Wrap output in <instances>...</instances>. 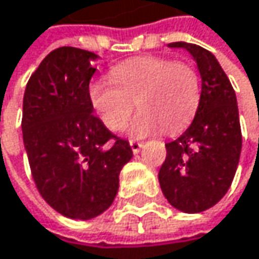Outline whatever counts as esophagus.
Returning <instances> with one entry per match:
<instances>
[{"label":"esophagus","mask_w":259,"mask_h":259,"mask_svg":"<svg viewBox=\"0 0 259 259\" xmlns=\"http://www.w3.org/2000/svg\"><path fill=\"white\" fill-rule=\"evenodd\" d=\"M130 147H132V151L135 154H138L142 148V142H136V141H130Z\"/></svg>","instance_id":"esophagus-1"}]
</instances>
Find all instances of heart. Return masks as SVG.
<instances>
[{"mask_svg":"<svg viewBox=\"0 0 259 259\" xmlns=\"http://www.w3.org/2000/svg\"><path fill=\"white\" fill-rule=\"evenodd\" d=\"M90 102L102 123L121 130L136 106L141 112L129 124L132 138H145L162 126L176 132L193 117L199 103V79L184 63L162 57H142L117 64L111 76L91 80Z\"/></svg>","mask_w":259,"mask_h":259,"instance_id":"b5f03b06","label":"heart"}]
</instances>
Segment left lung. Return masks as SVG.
I'll list each match as a JSON object with an SVG mask.
<instances>
[{
	"instance_id": "8db88e82",
	"label": "left lung",
	"mask_w": 259,
	"mask_h": 259,
	"mask_svg": "<svg viewBox=\"0 0 259 259\" xmlns=\"http://www.w3.org/2000/svg\"><path fill=\"white\" fill-rule=\"evenodd\" d=\"M186 49L201 76L199 105L192 124L176 141L165 144L166 159L159 171L168 202L183 213H201L216 205L233 183L240 153L241 129L233 85L216 57L193 43Z\"/></svg>"
}]
</instances>
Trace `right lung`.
<instances>
[{
    "label": "right lung",
    "mask_w": 259,
    "mask_h": 259,
    "mask_svg": "<svg viewBox=\"0 0 259 259\" xmlns=\"http://www.w3.org/2000/svg\"><path fill=\"white\" fill-rule=\"evenodd\" d=\"M99 55L63 46L31 75L24 94L22 135L43 199L66 218L88 221L106 211L120 171L133 157L129 142L94 114L88 87Z\"/></svg>",
    "instance_id": "obj_1"
}]
</instances>
